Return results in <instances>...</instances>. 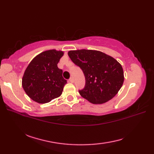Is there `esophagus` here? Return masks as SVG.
<instances>
[{"mask_svg":"<svg viewBox=\"0 0 154 154\" xmlns=\"http://www.w3.org/2000/svg\"><path fill=\"white\" fill-rule=\"evenodd\" d=\"M69 81L70 83H73L74 82V80H73V77H71L69 79Z\"/></svg>","mask_w":154,"mask_h":154,"instance_id":"esophagus-1","label":"esophagus"}]
</instances>
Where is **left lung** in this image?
<instances>
[{"instance_id": "obj_1", "label": "left lung", "mask_w": 154, "mask_h": 154, "mask_svg": "<svg viewBox=\"0 0 154 154\" xmlns=\"http://www.w3.org/2000/svg\"><path fill=\"white\" fill-rule=\"evenodd\" d=\"M68 55L83 72L85 86L79 92L90 103H106L122 87L124 80L123 69L112 57L102 51L85 49L69 51Z\"/></svg>"}]
</instances>
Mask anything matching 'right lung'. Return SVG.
<instances>
[{
	"label": "right lung",
	"mask_w": 154,
	"mask_h": 154,
	"mask_svg": "<svg viewBox=\"0 0 154 154\" xmlns=\"http://www.w3.org/2000/svg\"><path fill=\"white\" fill-rule=\"evenodd\" d=\"M63 51L50 50L37 55L26 69L22 79L25 93L34 101L40 104L50 102L61 96L67 81L57 63Z\"/></svg>",
	"instance_id": "add662e5"
}]
</instances>
